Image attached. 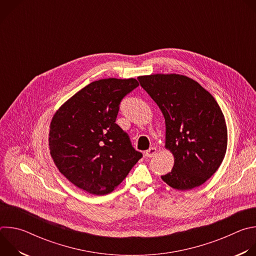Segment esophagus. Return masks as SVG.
<instances>
[{"label": "esophagus", "instance_id": "obj_1", "mask_svg": "<svg viewBox=\"0 0 256 256\" xmlns=\"http://www.w3.org/2000/svg\"><path fill=\"white\" fill-rule=\"evenodd\" d=\"M156 153H157V149L156 148H150L149 150H147V151L144 152V156L148 157V158H152V157H154L156 155Z\"/></svg>", "mask_w": 256, "mask_h": 256}]
</instances>
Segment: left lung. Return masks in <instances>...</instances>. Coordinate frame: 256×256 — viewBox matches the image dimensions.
<instances>
[{
  "mask_svg": "<svg viewBox=\"0 0 256 256\" xmlns=\"http://www.w3.org/2000/svg\"><path fill=\"white\" fill-rule=\"evenodd\" d=\"M138 79L165 118V148L173 154L174 165L162 180L178 190L202 186L220 167L227 150V126L220 106L210 92L184 75Z\"/></svg>",
  "mask_w": 256,
  "mask_h": 256,
  "instance_id": "left-lung-1",
  "label": "left lung"
}]
</instances>
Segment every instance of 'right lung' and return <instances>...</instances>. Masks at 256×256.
<instances>
[{
  "instance_id": "right-lung-1",
  "label": "right lung",
  "mask_w": 256,
  "mask_h": 256,
  "mask_svg": "<svg viewBox=\"0 0 256 256\" xmlns=\"http://www.w3.org/2000/svg\"><path fill=\"white\" fill-rule=\"evenodd\" d=\"M136 79H102L66 101L50 126L48 144L60 172L89 194L112 192L142 157L116 124L124 97Z\"/></svg>"
}]
</instances>
